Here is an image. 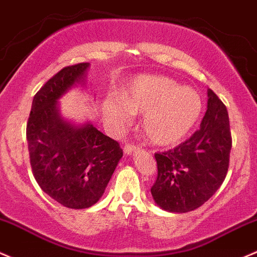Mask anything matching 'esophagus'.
I'll use <instances>...</instances> for the list:
<instances>
[{
    "label": "esophagus",
    "mask_w": 257,
    "mask_h": 257,
    "mask_svg": "<svg viewBox=\"0 0 257 257\" xmlns=\"http://www.w3.org/2000/svg\"><path fill=\"white\" fill-rule=\"evenodd\" d=\"M138 150H139V148L133 144L124 145V154H125V155H132V154L138 153Z\"/></svg>",
    "instance_id": "1"
}]
</instances>
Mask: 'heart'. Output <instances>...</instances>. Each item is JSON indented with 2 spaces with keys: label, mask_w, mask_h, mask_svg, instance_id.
Wrapping results in <instances>:
<instances>
[{
  "label": "heart",
  "mask_w": 257,
  "mask_h": 257,
  "mask_svg": "<svg viewBox=\"0 0 257 257\" xmlns=\"http://www.w3.org/2000/svg\"><path fill=\"white\" fill-rule=\"evenodd\" d=\"M202 109L201 96L194 88L178 86L163 75H139L126 83L120 98L103 101L104 118L117 131L126 128L134 114H144V134L159 147L182 142L197 124Z\"/></svg>",
  "instance_id": "1"
}]
</instances>
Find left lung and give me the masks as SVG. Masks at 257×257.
I'll return each instance as SVG.
<instances>
[{
  "mask_svg": "<svg viewBox=\"0 0 257 257\" xmlns=\"http://www.w3.org/2000/svg\"><path fill=\"white\" fill-rule=\"evenodd\" d=\"M201 126L175 149L156 153L158 178L151 196L161 209L187 213L217 192L229 167L231 134L226 107L208 88Z\"/></svg>",
  "mask_w": 257,
  "mask_h": 257,
  "instance_id": "8db88e82",
  "label": "left lung"
}]
</instances>
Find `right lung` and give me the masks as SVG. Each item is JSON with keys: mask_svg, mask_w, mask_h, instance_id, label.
Wrapping results in <instances>:
<instances>
[{"mask_svg": "<svg viewBox=\"0 0 257 257\" xmlns=\"http://www.w3.org/2000/svg\"><path fill=\"white\" fill-rule=\"evenodd\" d=\"M88 63L64 67L38 91L27 123L34 178L43 191L71 209H85L103 196L123 156L115 140L90 120L76 124L61 115L59 99L87 88Z\"/></svg>", "mask_w": 257, "mask_h": 257, "instance_id": "right-lung-1", "label": "right lung"}]
</instances>
